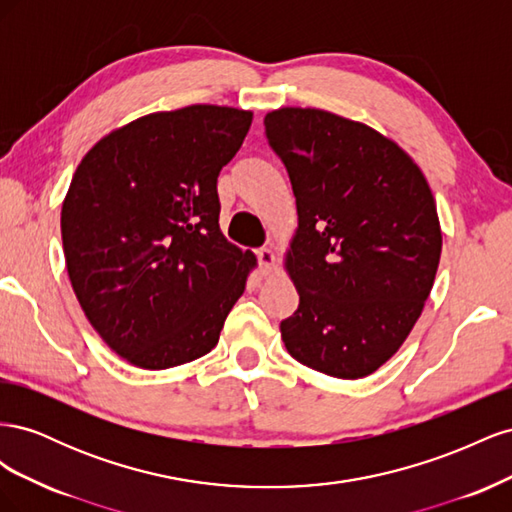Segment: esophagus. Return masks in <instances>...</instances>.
<instances>
[{"label": "esophagus", "mask_w": 512, "mask_h": 512, "mask_svg": "<svg viewBox=\"0 0 512 512\" xmlns=\"http://www.w3.org/2000/svg\"><path fill=\"white\" fill-rule=\"evenodd\" d=\"M256 258H258V269H260V273L267 275V273L273 269V262H275L273 252L269 250V247H260V250L256 252Z\"/></svg>", "instance_id": "esophagus-1"}]
</instances>
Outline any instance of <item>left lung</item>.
Listing matches in <instances>:
<instances>
[{"label": "left lung", "instance_id": "8db88e82", "mask_svg": "<svg viewBox=\"0 0 512 512\" xmlns=\"http://www.w3.org/2000/svg\"><path fill=\"white\" fill-rule=\"evenodd\" d=\"M286 166L299 228L286 267L299 307L286 350L322 374H374L404 344L436 280V200L412 158L365 123L318 108L265 117Z\"/></svg>", "mask_w": 512, "mask_h": 512}]
</instances>
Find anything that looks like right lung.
I'll use <instances>...</instances> for the list:
<instances>
[{
  "mask_svg": "<svg viewBox=\"0 0 512 512\" xmlns=\"http://www.w3.org/2000/svg\"><path fill=\"white\" fill-rule=\"evenodd\" d=\"M252 113L194 104L153 113L91 147L61 207L70 282L108 348L143 369L207 354L254 254L220 230V170Z\"/></svg>",
  "mask_w": 512,
  "mask_h": 512,
  "instance_id": "obj_1",
  "label": "right lung"
}]
</instances>
